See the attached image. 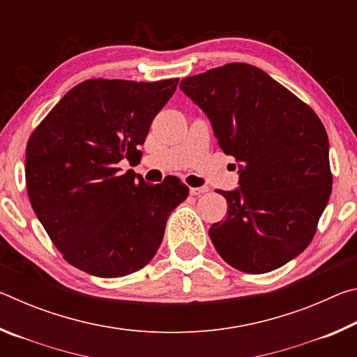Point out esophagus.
Masks as SVG:
<instances>
[{
    "label": "esophagus",
    "instance_id": "34e87169",
    "mask_svg": "<svg viewBox=\"0 0 357 357\" xmlns=\"http://www.w3.org/2000/svg\"><path fill=\"white\" fill-rule=\"evenodd\" d=\"M190 195H202V193L208 192V187H190Z\"/></svg>",
    "mask_w": 357,
    "mask_h": 357
}]
</instances>
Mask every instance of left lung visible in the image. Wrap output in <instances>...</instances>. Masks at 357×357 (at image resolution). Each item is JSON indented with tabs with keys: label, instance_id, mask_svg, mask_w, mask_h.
Listing matches in <instances>:
<instances>
[{
	"label": "left lung",
	"instance_id": "obj_1",
	"mask_svg": "<svg viewBox=\"0 0 357 357\" xmlns=\"http://www.w3.org/2000/svg\"><path fill=\"white\" fill-rule=\"evenodd\" d=\"M179 88L238 162L239 187L219 192L227 219L209 228L215 250L247 274L291 261L315 236L332 190L329 140L317 113L245 63L187 77Z\"/></svg>",
	"mask_w": 357,
	"mask_h": 357
}]
</instances>
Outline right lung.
<instances>
[{
    "label": "right lung",
    "mask_w": 357,
    "mask_h": 357,
    "mask_svg": "<svg viewBox=\"0 0 357 357\" xmlns=\"http://www.w3.org/2000/svg\"><path fill=\"white\" fill-rule=\"evenodd\" d=\"M178 82L86 80L29 137V202L66 261L84 273L113 279L146 266L172 211L189 195L178 178L153 185L118 165L140 155L138 146Z\"/></svg>",
    "instance_id": "right-lung-1"
}]
</instances>
